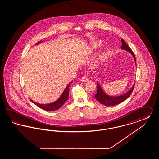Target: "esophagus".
<instances>
[{
    "instance_id": "1",
    "label": "esophagus",
    "mask_w": 159,
    "mask_h": 159,
    "mask_svg": "<svg viewBox=\"0 0 159 159\" xmlns=\"http://www.w3.org/2000/svg\"><path fill=\"white\" fill-rule=\"evenodd\" d=\"M80 81L82 82H86L88 81V78L86 76H84L80 79Z\"/></svg>"
}]
</instances>
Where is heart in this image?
I'll list each match as a JSON object with an SVG mask.
<instances>
[{
	"instance_id": "b5f03b06",
	"label": "heart",
	"mask_w": 159,
	"mask_h": 159,
	"mask_svg": "<svg viewBox=\"0 0 159 159\" xmlns=\"http://www.w3.org/2000/svg\"><path fill=\"white\" fill-rule=\"evenodd\" d=\"M101 45H102V42L101 41H97V42H95V43H93L92 44V48H95V49H97V48H99L101 46ZM104 57H105L106 55H104Z\"/></svg>"
}]
</instances>
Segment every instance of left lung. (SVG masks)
Here are the masks:
<instances>
[{"instance_id": "8db88e82", "label": "left lung", "mask_w": 159, "mask_h": 159, "mask_svg": "<svg viewBox=\"0 0 159 159\" xmlns=\"http://www.w3.org/2000/svg\"><path fill=\"white\" fill-rule=\"evenodd\" d=\"M121 42L122 43L121 49L126 50L131 53L134 58L135 64H136V58H135V55L132 52V49L130 48V47H129V46L126 43V42L124 41V40L123 39H121ZM134 86H135V83H134L132 88L128 92L125 93L123 95H121L120 96H117V97H111V96H110V95H108L107 94H106V93L102 89V88H101L99 83L97 82V92L95 95V98L101 104L105 105L106 106H116V105H117V104L121 103L123 101H124L125 100H126L129 97L130 95V94L132 93V92L134 91Z\"/></svg>"}]
</instances>
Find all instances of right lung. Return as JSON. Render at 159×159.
Listing matches in <instances>:
<instances>
[{"mask_svg": "<svg viewBox=\"0 0 159 159\" xmlns=\"http://www.w3.org/2000/svg\"><path fill=\"white\" fill-rule=\"evenodd\" d=\"M42 43V41L39 42L38 43H36V45ZM72 83V82H71L70 83H68V85L67 86V87L66 88V89H64V92H62V95H61L60 97L56 101L50 103V104H40L39 103H36L34 101H32L31 99V101L36 106H38L39 107H40V108L45 110L46 111H54V110H57L58 109H59L60 107L63 106V104L65 103V102L68 99V94H69V87L70 85L71 84V83Z\"/></svg>", "mask_w": 159, "mask_h": 159, "instance_id": "add662e5", "label": "right lung"}]
</instances>
